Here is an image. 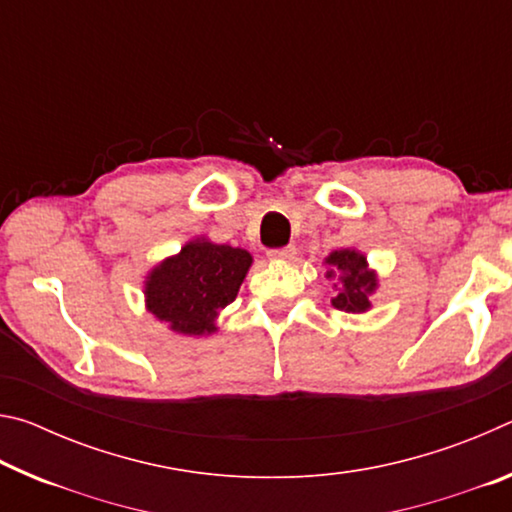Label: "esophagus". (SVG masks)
Here are the masks:
<instances>
[{
    "label": "esophagus",
    "mask_w": 512,
    "mask_h": 512,
    "mask_svg": "<svg viewBox=\"0 0 512 512\" xmlns=\"http://www.w3.org/2000/svg\"><path fill=\"white\" fill-rule=\"evenodd\" d=\"M296 246H284V248H275V250H268V257L271 259H282V262H291L293 257H296Z\"/></svg>",
    "instance_id": "obj_1"
}]
</instances>
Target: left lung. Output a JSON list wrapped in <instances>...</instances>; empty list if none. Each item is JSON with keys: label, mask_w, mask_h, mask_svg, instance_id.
Instances as JSON below:
<instances>
[{"label": "left lung", "mask_w": 512, "mask_h": 512, "mask_svg": "<svg viewBox=\"0 0 512 512\" xmlns=\"http://www.w3.org/2000/svg\"><path fill=\"white\" fill-rule=\"evenodd\" d=\"M327 280L334 282L332 305L348 314H363L370 309V296L377 289V273L370 271L366 255L359 250H334L325 257Z\"/></svg>", "instance_id": "obj_1"}]
</instances>
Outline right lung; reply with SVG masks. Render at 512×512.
I'll return each mask as SVG.
<instances>
[{
  "instance_id": "right-lung-1",
  "label": "right lung",
  "mask_w": 512,
  "mask_h": 512,
  "mask_svg": "<svg viewBox=\"0 0 512 512\" xmlns=\"http://www.w3.org/2000/svg\"><path fill=\"white\" fill-rule=\"evenodd\" d=\"M250 264L253 255L244 248L192 239L146 275V309L176 334H212L216 316L237 298Z\"/></svg>"
}]
</instances>
